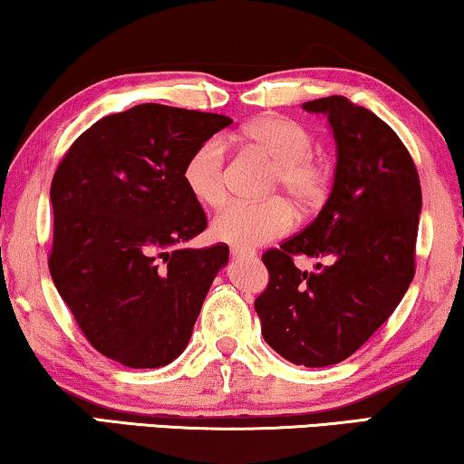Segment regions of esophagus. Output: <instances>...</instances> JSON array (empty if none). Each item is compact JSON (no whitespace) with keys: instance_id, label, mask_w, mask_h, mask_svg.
I'll use <instances>...</instances> for the list:
<instances>
[{"instance_id":"esophagus-1","label":"esophagus","mask_w":464,"mask_h":464,"mask_svg":"<svg viewBox=\"0 0 464 464\" xmlns=\"http://www.w3.org/2000/svg\"><path fill=\"white\" fill-rule=\"evenodd\" d=\"M230 253H232V257H238V259L256 257V251H253V249H240V246H232Z\"/></svg>"}]
</instances>
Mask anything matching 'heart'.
<instances>
[{"instance_id":"b5f03b06","label":"heart","mask_w":464,"mask_h":464,"mask_svg":"<svg viewBox=\"0 0 464 464\" xmlns=\"http://www.w3.org/2000/svg\"><path fill=\"white\" fill-rule=\"evenodd\" d=\"M246 143L264 151L275 162L268 192L289 194L300 208H314L327 198L334 169L325 156L313 151L314 139L306 126L283 116H264L246 124ZM181 179L196 202L221 207L227 198L226 143L221 137L202 141L183 164ZM294 224V208L281 196L259 202H232L215 215L211 234L221 243L253 249L283 237Z\"/></svg>"}]
</instances>
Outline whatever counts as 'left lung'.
Returning a JSON list of instances; mask_svg holds the SVG:
<instances>
[{
  "label": "left lung",
  "mask_w": 464,
  "mask_h": 464,
  "mask_svg": "<svg viewBox=\"0 0 464 464\" xmlns=\"http://www.w3.org/2000/svg\"><path fill=\"white\" fill-rule=\"evenodd\" d=\"M327 113L338 167L319 218L268 249V285L256 300L264 340L295 365L325 367L359 351L389 321L416 272L422 189L397 132L346 97L306 101ZM297 255L322 262L295 268Z\"/></svg>",
  "instance_id": "1"
}]
</instances>
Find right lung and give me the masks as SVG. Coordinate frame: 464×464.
<instances>
[{"mask_svg": "<svg viewBox=\"0 0 464 464\" xmlns=\"http://www.w3.org/2000/svg\"><path fill=\"white\" fill-rule=\"evenodd\" d=\"M230 124L221 113L135 105L94 122L56 167L50 276L107 359L160 367L189 342L227 245L181 249L207 227L181 170Z\"/></svg>", "mask_w": 464, "mask_h": 464, "instance_id": "1", "label": "right lung"}]
</instances>
